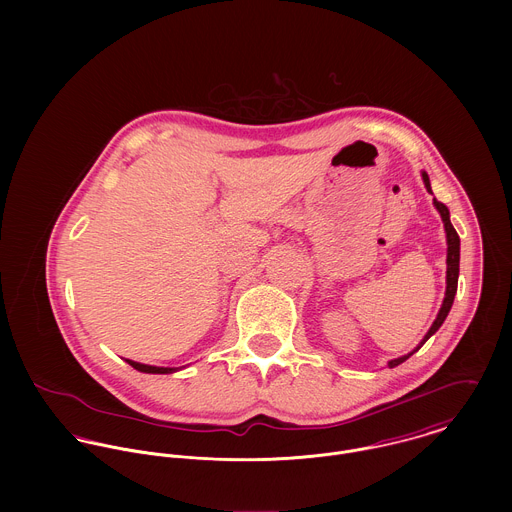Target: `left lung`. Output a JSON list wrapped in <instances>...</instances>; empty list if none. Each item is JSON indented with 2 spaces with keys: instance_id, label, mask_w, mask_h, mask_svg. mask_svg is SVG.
I'll return each mask as SVG.
<instances>
[{
  "instance_id": "left-lung-1",
  "label": "left lung",
  "mask_w": 512,
  "mask_h": 512,
  "mask_svg": "<svg viewBox=\"0 0 512 512\" xmlns=\"http://www.w3.org/2000/svg\"><path fill=\"white\" fill-rule=\"evenodd\" d=\"M422 179H424V185H426L428 193H432L430 177H428L426 171H422ZM434 205H436V209H438V213L441 215L443 226H445V234H447V276H445L447 288H445V297H443V303H441V309H439L436 321L432 323L430 331H428L426 337L420 341V345H418L412 353H408V355H404V357H400V359L390 361V363H388L390 368H394V366L404 363L406 359H410V357L438 331L439 327H441V323L445 321V317H447V313H449V309H451V305H453V297H455V293H457V278H459V236H457V232H455V228H453V224H451V220H449L447 207H445L443 203H439L438 199H434Z\"/></svg>"
}]
</instances>
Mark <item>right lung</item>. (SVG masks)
<instances>
[{"instance_id": "add662e5", "label": "right lung", "mask_w": 512, "mask_h": 512, "mask_svg": "<svg viewBox=\"0 0 512 512\" xmlns=\"http://www.w3.org/2000/svg\"><path fill=\"white\" fill-rule=\"evenodd\" d=\"M126 363L130 366H134V368L140 370V372H147V374H171V372L177 370V368H171V366L142 365V363H136V361H130V359H126Z\"/></svg>"}]
</instances>
